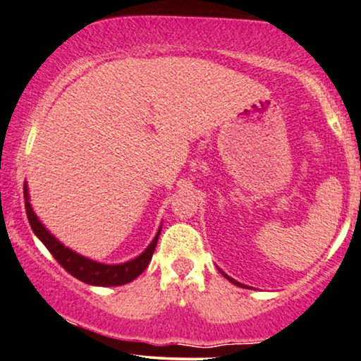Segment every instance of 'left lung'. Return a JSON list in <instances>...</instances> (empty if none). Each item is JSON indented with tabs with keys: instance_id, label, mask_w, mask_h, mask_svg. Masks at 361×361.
<instances>
[{
	"instance_id": "obj_1",
	"label": "left lung",
	"mask_w": 361,
	"mask_h": 361,
	"mask_svg": "<svg viewBox=\"0 0 361 361\" xmlns=\"http://www.w3.org/2000/svg\"><path fill=\"white\" fill-rule=\"evenodd\" d=\"M219 272H221V274H222V275H224V277H226V279H227V280H228V282H232V283H233V285H238V287H245V285H242V283H240V282H237V280H233V279H232V277H228V275H227V274H224V272H222V270H221V269H219Z\"/></svg>"
}]
</instances>
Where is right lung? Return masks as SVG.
Masks as SVG:
<instances>
[{
	"label": "right lung",
	"instance_id": "obj_1",
	"mask_svg": "<svg viewBox=\"0 0 361 361\" xmlns=\"http://www.w3.org/2000/svg\"><path fill=\"white\" fill-rule=\"evenodd\" d=\"M25 207H26V215L27 221H30V226L35 232V235L39 238L41 242L44 243V247L51 252V255L58 260V264L63 265V269L66 270L81 280L84 283L96 285V287H118V285H126L133 282L134 279H137L144 270L147 269L149 262L152 259L154 250H156L159 233H161V228L156 233V237L152 238V242L149 243L147 249L142 252V254L135 257V259L124 262V264H101V262L91 260L87 257H84L78 252L69 249V247L61 243L58 238H56L53 233H51L48 228L43 226V222L37 219V215L32 210L30 204V192H27V184L25 182Z\"/></svg>",
	"mask_w": 361,
	"mask_h": 361
}]
</instances>
